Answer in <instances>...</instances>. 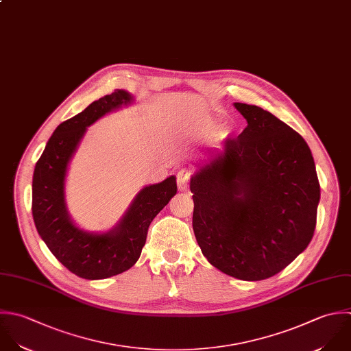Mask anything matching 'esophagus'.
<instances>
[{"mask_svg":"<svg viewBox=\"0 0 351 351\" xmlns=\"http://www.w3.org/2000/svg\"><path fill=\"white\" fill-rule=\"evenodd\" d=\"M191 176H193V173L186 168H183L178 172V187H179L180 191H184V190L189 189L190 182H191Z\"/></svg>","mask_w":351,"mask_h":351,"instance_id":"esophagus-1","label":"esophagus"}]
</instances>
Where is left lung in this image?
I'll return each instance as SVG.
<instances>
[{
	"instance_id": "obj_1",
	"label": "left lung",
	"mask_w": 351,
	"mask_h": 351,
	"mask_svg": "<svg viewBox=\"0 0 351 351\" xmlns=\"http://www.w3.org/2000/svg\"><path fill=\"white\" fill-rule=\"evenodd\" d=\"M247 127L191 178L193 230L202 254L241 280H264L311 243L320 201L305 139L256 105L235 102Z\"/></svg>"
}]
</instances>
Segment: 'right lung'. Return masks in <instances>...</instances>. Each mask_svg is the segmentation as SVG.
Masks as SVG:
<instances>
[{"label": "right lung", "instance_id": "add662e5", "mask_svg": "<svg viewBox=\"0 0 351 351\" xmlns=\"http://www.w3.org/2000/svg\"><path fill=\"white\" fill-rule=\"evenodd\" d=\"M131 99L127 91L114 90L62 121L47 141L34 169L32 217L36 231L53 256L83 279H106L128 271L141 256L150 223L178 190L175 176L145 187L120 224L102 235L84 232L69 220L64 182L68 162L86 127Z\"/></svg>", "mask_w": 351, "mask_h": 351}]
</instances>
